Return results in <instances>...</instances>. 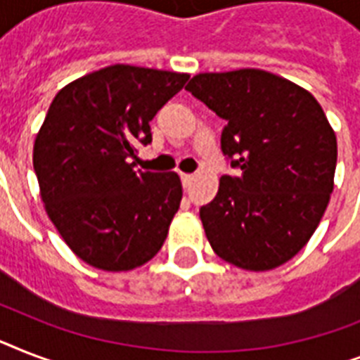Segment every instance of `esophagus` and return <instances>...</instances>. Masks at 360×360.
<instances>
[{"label":"esophagus","instance_id":"1","mask_svg":"<svg viewBox=\"0 0 360 360\" xmlns=\"http://www.w3.org/2000/svg\"><path fill=\"white\" fill-rule=\"evenodd\" d=\"M192 181H194V175L192 174H181V183H183V186H191Z\"/></svg>","mask_w":360,"mask_h":360}]
</instances>
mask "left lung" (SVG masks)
Here are the masks:
<instances>
[{"mask_svg":"<svg viewBox=\"0 0 360 360\" xmlns=\"http://www.w3.org/2000/svg\"><path fill=\"white\" fill-rule=\"evenodd\" d=\"M186 91L226 120L220 149L239 175H222L200 209L213 250L248 271L295 256L318 228L335 181L336 136L316 98L257 69L194 76Z\"/></svg>","mask_w":360,"mask_h":360,"instance_id":"1","label":"left lung"}]
</instances>
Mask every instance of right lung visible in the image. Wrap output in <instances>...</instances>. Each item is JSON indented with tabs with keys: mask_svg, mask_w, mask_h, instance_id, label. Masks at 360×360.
<instances>
[{
	"mask_svg": "<svg viewBox=\"0 0 360 360\" xmlns=\"http://www.w3.org/2000/svg\"><path fill=\"white\" fill-rule=\"evenodd\" d=\"M188 75L112 65L56 95L33 147L41 198L65 243L93 267L130 271L168 236L183 196L175 172L134 169L149 121Z\"/></svg>",
	"mask_w": 360,
	"mask_h": 360,
	"instance_id": "1",
	"label": "right lung"
}]
</instances>
